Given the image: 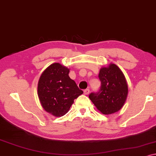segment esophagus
<instances>
[{"instance_id":"1","label":"esophagus","mask_w":156,"mask_h":156,"mask_svg":"<svg viewBox=\"0 0 156 156\" xmlns=\"http://www.w3.org/2000/svg\"><path fill=\"white\" fill-rule=\"evenodd\" d=\"M89 93H90V90L88 89V88H87V89H85V90H84V94H85V95H87L88 94H89Z\"/></svg>"}]
</instances>
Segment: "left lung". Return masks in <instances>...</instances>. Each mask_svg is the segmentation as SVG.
Returning a JSON list of instances; mask_svg holds the SVG:
<instances>
[{"mask_svg":"<svg viewBox=\"0 0 156 156\" xmlns=\"http://www.w3.org/2000/svg\"><path fill=\"white\" fill-rule=\"evenodd\" d=\"M99 78L101 81L100 89L97 92L90 93L89 98L103 114L117 112L124 105L128 94L124 74L118 66L111 64L100 69Z\"/></svg>","mask_w":156,"mask_h":156,"instance_id":"obj_1","label":"left lung"}]
</instances>
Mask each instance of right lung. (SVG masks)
I'll return each mask as SVG.
<instances>
[{
	"mask_svg": "<svg viewBox=\"0 0 156 156\" xmlns=\"http://www.w3.org/2000/svg\"><path fill=\"white\" fill-rule=\"evenodd\" d=\"M69 73L66 66L54 63L42 73L38 80V95L41 105L56 117L66 114L74 99L83 93Z\"/></svg>",
	"mask_w": 156,
	"mask_h": 156,
	"instance_id": "1",
	"label": "right lung"
}]
</instances>
